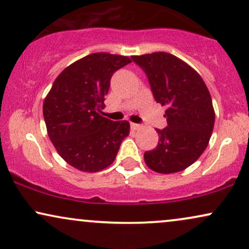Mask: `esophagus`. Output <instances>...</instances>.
I'll return each instance as SVG.
<instances>
[{
	"instance_id": "1",
	"label": "esophagus",
	"mask_w": 249,
	"mask_h": 249,
	"mask_svg": "<svg viewBox=\"0 0 249 249\" xmlns=\"http://www.w3.org/2000/svg\"><path fill=\"white\" fill-rule=\"evenodd\" d=\"M130 127H131V129H133V130H136V129H139V128H140V124H134V122H130Z\"/></svg>"
}]
</instances>
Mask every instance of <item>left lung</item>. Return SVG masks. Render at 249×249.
<instances>
[{
	"mask_svg": "<svg viewBox=\"0 0 249 249\" xmlns=\"http://www.w3.org/2000/svg\"><path fill=\"white\" fill-rule=\"evenodd\" d=\"M131 59L145 72L155 100L166 106L167 125L156 129L158 144L144 153L145 164L164 174L185 170L203 153L213 133L209 90L201 76L174 55L158 52Z\"/></svg>",
	"mask_w": 249,
	"mask_h": 249,
	"instance_id": "1",
	"label": "left lung"
}]
</instances>
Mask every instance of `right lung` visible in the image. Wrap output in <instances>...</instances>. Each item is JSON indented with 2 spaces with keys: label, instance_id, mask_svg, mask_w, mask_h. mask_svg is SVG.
I'll list each match as a JSON object with an SVG mask.
<instances>
[{
  "label": "right lung",
  "instance_id": "obj_1",
  "mask_svg": "<svg viewBox=\"0 0 249 249\" xmlns=\"http://www.w3.org/2000/svg\"><path fill=\"white\" fill-rule=\"evenodd\" d=\"M130 62L121 55L90 54L67 67L52 85L42 107L46 127L56 151L72 167L83 172L108 167L129 135V122H115L98 112L113 73Z\"/></svg>",
  "mask_w": 249,
  "mask_h": 249
}]
</instances>
